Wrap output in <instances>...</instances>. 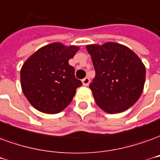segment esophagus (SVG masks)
Returning <instances> with one entry per match:
<instances>
[{
	"instance_id": "1",
	"label": "esophagus",
	"mask_w": 160,
	"mask_h": 160,
	"mask_svg": "<svg viewBox=\"0 0 160 160\" xmlns=\"http://www.w3.org/2000/svg\"><path fill=\"white\" fill-rule=\"evenodd\" d=\"M82 84H83V86H88L89 83V78H83V79L82 80Z\"/></svg>"
}]
</instances>
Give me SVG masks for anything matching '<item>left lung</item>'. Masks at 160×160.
<instances>
[{
  "label": "left lung",
  "instance_id": "obj_1",
  "mask_svg": "<svg viewBox=\"0 0 160 160\" xmlns=\"http://www.w3.org/2000/svg\"><path fill=\"white\" fill-rule=\"evenodd\" d=\"M96 77L89 88L96 104L108 114L132 107L142 94L146 68L128 47L114 42L102 46L88 45Z\"/></svg>",
  "mask_w": 160,
  "mask_h": 160
}]
</instances>
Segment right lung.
<instances>
[{
	"label": "right lung",
	"instance_id": "add662e5",
	"mask_svg": "<svg viewBox=\"0 0 160 160\" xmlns=\"http://www.w3.org/2000/svg\"><path fill=\"white\" fill-rule=\"evenodd\" d=\"M79 46L59 42L39 48L28 58L20 70V84L28 102L46 114H58L73 99L82 83L69 64Z\"/></svg>",
	"mask_w": 160,
	"mask_h": 160
}]
</instances>
